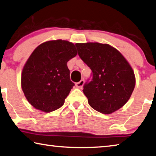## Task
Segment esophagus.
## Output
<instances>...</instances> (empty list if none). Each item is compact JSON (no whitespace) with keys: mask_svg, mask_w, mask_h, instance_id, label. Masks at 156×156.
<instances>
[{"mask_svg":"<svg viewBox=\"0 0 156 156\" xmlns=\"http://www.w3.org/2000/svg\"><path fill=\"white\" fill-rule=\"evenodd\" d=\"M84 84V80L83 79V80H81L80 82H78V83H76V87H78V88H79V89H80V88L83 87Z\"/></svg>","mask_w":156,"mask_h":156,"instance_id":"1","label":"esophagus"}]
</instances>
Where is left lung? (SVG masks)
Masks as SVG:
<instances>
[{
  "label": "left lung",
  "instance_id": "1",
  "mask_svg": "<svg viewBox=\"0 0 156 156\" xmlns=\"http://www.w3.org/2000/svg\"><path fill=\"white\" fill-rule=\"evenodd\" d=\"M78 55L90 67L93 79L83 93L93 109L106 115L127 103L134 89L136 78L131 66L119 51L107 44H76Z\"/></svg>",
  "mask_w": 156,
  "mask_h": 156
}]
</instances>
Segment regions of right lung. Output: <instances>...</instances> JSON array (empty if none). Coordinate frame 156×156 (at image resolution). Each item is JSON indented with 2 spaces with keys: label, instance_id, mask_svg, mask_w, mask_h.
Instances as JSON below:
<instances>
[{
  "label": "right lung",
  "instance_id": "add662e5",
  "mask_svg": "<svg viewBox=\"0 0 156 156\" xmlns=\"http://www.w3.org/2000/svg\"><path fill=\"white\" fill-rule=\"evenodd\" d=\"M77 54L74 44L62 39L44 42L34 50L21 75L22 89L30 105L44 112L63 105L74 86L67 64Z\"/></svg>",
  "mask_w": 156,
  "mask_h": 156
}]
</instances>
